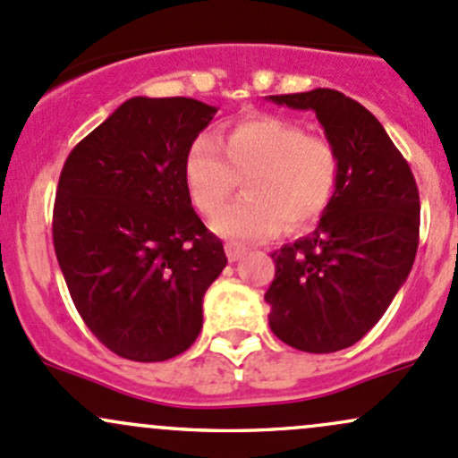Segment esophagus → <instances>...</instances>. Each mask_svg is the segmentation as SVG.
<instances>
[{"label": "esophagus", "instance_id": "obj_1", "mask_svg": "<svg viewBox=\"0 0 458 458\" xmlns=\"http://www.w3.org/2000/svg\"><path fill=\"white\" fill-rule=\"evenodd\" d=\"M245 254V248L237 243H225V257H228V261H239Z\"/></svg>", "mask_w": 458, "mask_h": 458}]
</instances>
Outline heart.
I'll list each match as a JSON object with an SVG mask.
<instances>
[{
	"mask_svg": "<svg viewBox=\"0 0 458 458\" xmlns=\"http://www.w3.org/2000/svg\"><path fill=\"white\" fill-rule=\"evenodd\" d=\"M213 138L192 140L184 157L191 201L213 215L244 177L246 195L213 216V230L239 243L269 239L287 228L310 225L334 199L340 180L338 148L307 136L301 123L283 115H248ZM225 153L221 154L220 151Z\"/></svg>",
	"mask_w": 458,
	"mask_h": 458,
	"instance_id": "b5f03b06",
	"label": "heart"
}]
</instances>
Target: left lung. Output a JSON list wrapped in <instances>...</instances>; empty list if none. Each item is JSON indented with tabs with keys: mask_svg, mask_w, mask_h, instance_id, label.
<instances>
[{
	"mask_svg": "<svg viewBox=\"0 0 458 458\" xmlns=\"http://www.w3.org/2000/svg\"><path fill=\"white\" fill-rule=\"evenodd\" d=\"M311 109L338 148L340 180L314 233L272 254L269 327L307 353L358 343L406 283L420 245V191L379 120L335 89L266 96Z\"/></svg>",
	"mask_w": 458,
	"mask_h": 458,
	"instance_id": "left-lung-1",
	"label": "left lung"
}]
</instances>
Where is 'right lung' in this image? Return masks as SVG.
<instances>
[{
	"instance_id": "right-lung-1",
	"label": "right lung",
	"mask_w": 458,
	"mask_h": 458,
	"mask_svg": "<svg viewBox=\"0 0 458 458\" xmlns=\"http://www.w3.org/2000/svg\"><path fill=\"white\" fill-rule=\"evenodd\" d=\"M216 107L136 96L67 156L52 219L56 261L91 334L136 362L184 353L224 243L192 210L189 147Z\"/></svg>"
}]
</instances>
